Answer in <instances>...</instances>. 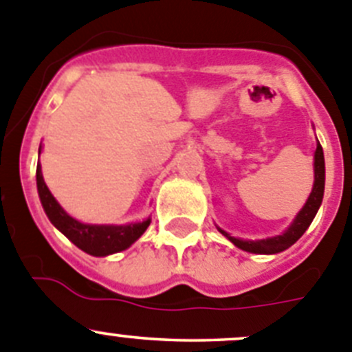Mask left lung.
I'll return each mask as SVG.
<instances>
[{"mask_svg": "<svg viewBox=\"0 0 352 352\" xmlns=\"http://www.w3.org/2000/svg\"><path fill=\"white\" fill-rule=\"evenodd\" d=\"M323 192H324V156H323V147L318 142L316 153H314V186L313 191H311L309 198L305 201V205L302 206L300 212L297 213V217L294 219V222L290 224V228L280 236H274V238H265V239H239L234 236H229L228 232L222 231L221 228H217L226 238L231 243H234L238 248L245 252H250V254H280V252L287 250L307 231V228L311 226L313 219L316 217L318 210H320L321 201H323Z\"/></svg>", "mask_w": 352, "mask_h": 352, "instance_id": "1", "label": "left lung"}]
</instances>
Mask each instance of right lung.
I'll return each instance as SVG.
<instances>
[{
    "mask_svg": "<svg viewBox=\"0 0 352 352\" xmlns=\"http://www.w3.org/2000/svg\"><path fill=\"white\" fill-rule=\"evenodd\" d=\"M41 153V146H39ZM36 184H38V195L41 199V205L52 224L71 239L78 248H81L87 254L94 257H106V255L116 254V252L126 250L140 236L144 234L151 224V219H146L137 224L126 226H98V224H83V222L72 219L71 215L64 212L57 199L52 196L50 189L43 180L41 166L38 163L36 168Z\"/></svg>",
    "mask_w": 352,
    "mask_h": 352,
    "instance_id": "1",
    "label": "right lung"
}]
</instances>
